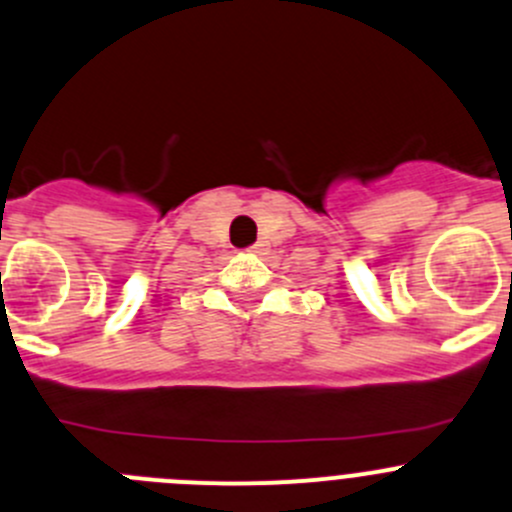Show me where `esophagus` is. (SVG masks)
<instances>
[{
    "instance_id": "1",
    "label": "esophagus",
    "mask_w": 512,
    "mask_h": 512,
    "mask_svg": "<svg viewBox=\"0 0 512 512\" xmlns=\"http://www.w3.org/2000/svg\"><path fill=\"white\" fill-rule=\"evenodd\" d=\"M262 250V245H260V242H257V245H252V252H260Z\"/></svg>"
}]
</instances>
